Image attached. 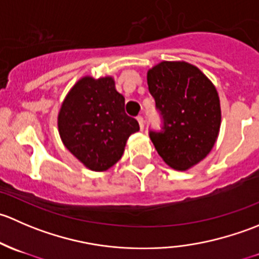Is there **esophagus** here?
<instances>
[{"label":"esophagus","instance_id":"34e87169","mask_svg":"<svg viewBox=\"0 0 259 259\" xmlns=\"http://www.w3.org/2000/svg\"><path fill=\"white\" fill-rule=\"evenodd\" d=\"M137 120H138V122H139V125H140V130L144 129V119H143V116H138Z\"/></svg>","mask_w":259,"mask_h":259}]
</instances>
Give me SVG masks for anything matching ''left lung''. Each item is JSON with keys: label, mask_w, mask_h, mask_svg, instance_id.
<instances>
[{"label": "left lung", "mask_w": 259, "mask_h": 259, "mask_svg": "<svg viewBox=\"0 0 259 259\" xmlns=\"http://www.w3.org/2000/svg\"><path fill=\"white\" fill-rule=\"evenodd\" d=\"M149 91L163 117L150 139L164 161L187 170L205 158L221 129V101L213 82L192 64L161 61L146 75Z\"/></svg>", "instance_id": "left-lung-1"}]
</instances>
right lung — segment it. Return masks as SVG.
I'll list each match as a JSON object with an SVG mask.
<instances>
[{"mask_svg": "<svg viewBox=\"0 0 259 259\" xmlns=\"http://www.w3.org/2000/svg\"><path fill=\"white\" fill-rule=\"evenodd\" d=\"M125 99L111 76H83L62 101L57 126L67 150L86 168L104 171L120 160L139 124L125 113Z\"/></svg>", "mask_w": 259, "mask_h": 259, "instance_id": "obj_1", "label": "right lung"}]
</instances>
